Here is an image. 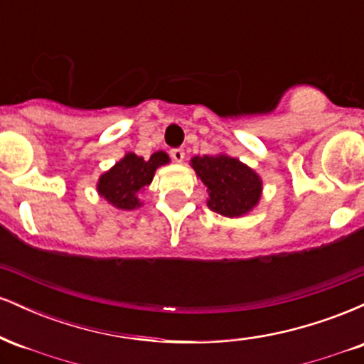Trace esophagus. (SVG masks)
<instances>
[{"label":"esophagus","mask_w":364,"mask_h":364,"mask_svg":"<svg viewBox=\"0 0 364 364\" xmlns=\"http://www.w3.org/2000/svg\"><path fill=\"white\" fill-rule=\"evenodd\" d=\"M171 157H173L176 162H183V159H185V150H183V149H173V150H171Z\"/></svg>","instance_id":"esophagus-1"}]
</instances>
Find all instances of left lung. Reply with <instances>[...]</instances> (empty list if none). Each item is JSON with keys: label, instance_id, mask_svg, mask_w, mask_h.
Instances as JSON below:
<instances>
[{"label": "left lung", "instance_id": "8db88e82", "mask_svg": "<svg viewBox=\"0 0 364 364\" xmlns=\"http://www.w3.org/2000/svg\"><path fill=\"white\" fill-rule=\"evenodd\" d=\"M191 168L207 186V205L210 210L225 217H241L257 205L262 195V179L252 168L229 157L196 156Z\"/></svg>", "mask_w": 364, "mask_h": 364}]
</instances>
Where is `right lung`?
Here are the masks:
<instances>
[{
    "instance_id": "add662e5",
    "label": "right lung",
    "mask_w": 364,
    "mask_h": 364,
    "mask_svg": "<svg viewBox=\"0 0 364 364\" xmlns=\"http://www.w3.org/2000/svg\"><path fill=\"white\" fill-rule=\"evenodd\" d=\"M169 156L162 150L154 152L149 159L128 152L109 171L99 178L97 191L112 207L121 210H133L140 207V195L145 186L152 183L156 169L168 164Z\"/></svg>"
}]
</instances>
